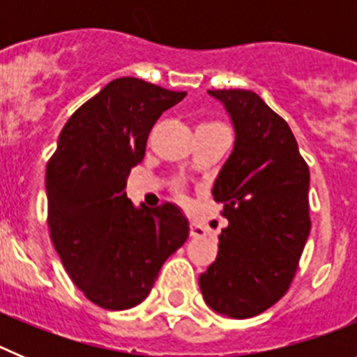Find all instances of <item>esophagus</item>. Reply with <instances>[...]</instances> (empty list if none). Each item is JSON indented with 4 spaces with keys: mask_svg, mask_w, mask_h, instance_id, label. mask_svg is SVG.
Returning a JSON list of instances; mask_svg holds the SVG:
<instances>
[{
    "mask_svg": "<svg viewBox=\"0 0 357 357\" xmlns=\"http://www.w3.org/2000/svg\"><path fill=\"white\" fill-rule=\"evenodd\" d=\"M189 234H191V238H200V236L206 234V230H204L202 225H198V223L191 222L189 223Z\"/></svg>",
    "mask_w": 357,
    "mask_h": 357,
    "instance_id": "obj_1",
    "label": "esophagus"
}]
</instances>
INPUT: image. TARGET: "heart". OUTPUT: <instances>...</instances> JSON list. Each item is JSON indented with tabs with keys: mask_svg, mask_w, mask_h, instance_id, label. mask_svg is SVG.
Here are the masks:
<instances>
[{
	"mask_svg": "<svg viewBox=\"0 0 357 357\" xmlns=\"http://www.w3.org/2000/svg\"><path fill=\"white\" fill-rule=\"evenodd\" d=\"M204 125H218V123H204Z\"/></svg>",
	"mask_w": 357,
	"mask_h": 357,
	"instance_id": "b5f03b06",
	"label": "heart"
}]
</instances>
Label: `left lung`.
I'll return each mask as SVG.
<instances>
[{"instance_id": "1", "label": "left lung", "mask_w": 357, "mask_h": 357, "mask_svg": "<svg viewBox=\"0 0 357 357\" xmlns=\"http://www.w3.org/2000/svg\"><path fill=\"white\" fill-rule=\"evenodd\" d=\"M209 94L225 107L236 139L213 185L229 225L198 284L213 311L243 320L272 307L295 277L311 230L309 168L288 123L257 94Z\"/></svg>"}]
</instances>
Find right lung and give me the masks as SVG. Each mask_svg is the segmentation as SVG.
<instances>
[{
	"label": "right lung",
	"instance_id": "1",
	"mask_svg": "<svg viewBox=\"0 0 357 357\" xmlns=\"http://www.w3.org/2000/svg\"><path fill=\"white\" fill-rule=\"evenodd\" d=\"M184 96L139 78H116L68 119L48 162L53 247L77 288L103 309L141 304L164 261L189 236L176 206L135 207L125 193L151 127Z\"/></svg>",
	"mask_w": 357,
	"mask_h": 357
}]
</instances>
